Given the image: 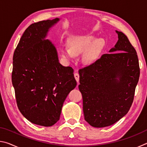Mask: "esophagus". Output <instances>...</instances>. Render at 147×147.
Listing matches in <instances>:
<instances>
[{"label": "esophagus", "instance_id": "34e87169", "mask_svg": "<svg viewBox=\"0 0 147 147\" xmlns=\"http://www.w3.org/2000/svg\"><path fill=\"white\" fill-rule=\"evenodd\" d=\"M74 78H75L77 82V83L78 84H79V80H80V76L78 73H75L74 74Z\"/></svg>", "mask_w": 147, "mask_h": 147}]
</instances>
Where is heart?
<instances>
[{"label": "heart", "instance_id": "1", "mask_svg": "<svg viewBox=\"0 0 147 147\" xmlns=\"http://www.w3.org/2000/svg\"><path fill=\"white\" fill-rule=\"evenodd\" d=\"M69 48H62V55L69 60H73L76 56L82 54V61L85 65H91L98 59L104 46L101 39L96 40L91 35L75 36L70 39Z\"/></svg>", "mask_w": 147, "mask_h": 147}]
</instances>
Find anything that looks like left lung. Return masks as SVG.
Returning a JSON list of instances; mask_svg holds the SVG:
<instances>
[{
  "label": "left lung",
  "instance_id": "left-lung-1",
  "mask_svg": "<svg viewBox=\"0 0 147 147\" xmlns=\"http://www.w3.org/2000/svg\"><path fill=\"white\" fill-rule=\"evenodd\" d=\"M116 32L119 39L109 53L78 71L84 119L93 127L112 125L128 112L139 81L136 51L123 32Z\"/></svg>",
  "mask_w": 147,
  "mask_h": 147
}]
</instances>
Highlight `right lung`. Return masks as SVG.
Wrapping results in <instances>:
<instances>
[{"label":"right lung","mask_w":147,"mask_h":147,"mask_svg":"<svg viewBox=\"0 0 147 147\" xmlns=\"http://www.w3.org/2000/svg\"><path fill=\"white\" fill-rule=\"evenodd\" d=\"M59 18L30 25L13 56L12 84L19 111L31 123L51 126L58 121L63 104L76 86L74 70L59 63L54 44L45 39Z\"/></svg>","instance_id":"1"}]
</instances>
